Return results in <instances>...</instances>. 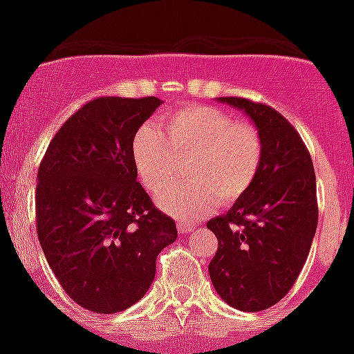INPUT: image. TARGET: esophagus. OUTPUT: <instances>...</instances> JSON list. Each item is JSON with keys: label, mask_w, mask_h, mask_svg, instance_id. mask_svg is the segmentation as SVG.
<instances>
[{"label": "esophagus", "mask_w": 354, "mask_h": 354, "mask_svg": "<svg viewBox=\"0 0 354 354\" xmlns=\"http://www.w3.org/2000/svg\"><path fill=\"white\" fill-rule=\"evenodd\" d=\"M194 230L193 224H185V222H178V232L182 233V235H187Z\"/></svg>", "instance_id": "obj_1"}]
</instances>
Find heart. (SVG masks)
<instances>
[{
	"label": "heart",
	"mask_w": 354,
	"mask_h": 354,
	"mask_svg": "<svg viewBox=\"0 0 354 354\" xmlns=\"http://www.w3.org/2000/svg\"><path fill=\"white\" fill-rule=\"evenodd\" d=\"M163 132L145 124L132 139V160L143 187L163 193L187 158L189 180L160 196L161 209L180 221H198L218 198L232 204L250 191L263 161V138L252 122L233 121L221 108L189 104L161 121Z\"/></svg>",
	"instance_id": "obj_1"
}]
</instances>
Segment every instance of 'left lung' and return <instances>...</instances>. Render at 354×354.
Instances as JSON below:
<instances>
[{
  "instance_id": "obj_1",
  "label": "left lung",
  "mask_w": 354,
  "mask_h": 354,
  "mask_svg": "<svg viewBox=\"0 0 354 354\" xmlns=\"http://www.w3.org/2000/svg\"><path fill=\"white\" fill-rule=\"evenodd\" d=\"M218 101L252 118L263 161L250 191L207 222L218 241L209 277L227 305L259 313L288 294L307 261L318 226L316 174L303 139L277 110L242 97Z\"/></svg>"
}]
</instances>
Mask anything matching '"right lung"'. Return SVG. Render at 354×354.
<instances>
[{"label": "right lung", "mask_w": 354, "mask_h": 354, "mask_svg": "<svg viewBox=\"0 0 354 354\" xmlns=\"http://www.w3.org/2000/svg\"><path fill=\"white\" fill-rule=\"evenodd\" d=\"M158 97H99L64 122L36 183V232L66 294L82 308L121 313L147 294L176 224L138 182L132 139Z\"/></svg>", "instance_id": "obj_1"}]
</instances>
